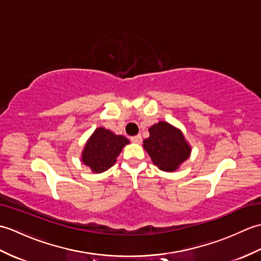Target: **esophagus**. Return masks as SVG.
<instances>
[{
	"mask_svg": "<svg viewBox=\"0 0 261 261\" xmlns=\"http://www.w3.org/2000/svg\"><path fill=\"white\" fill-rule=\"evenodd\" d=\"M131 141L134 142V143H141V141H142V138H141V136H135V137H132L131 138Z\"/></svg>",
	"mask_w": 261,
	"mask_h": 261,
	"instance_id": "obj_1",
	"label": "esophagus"
}]
</instances>
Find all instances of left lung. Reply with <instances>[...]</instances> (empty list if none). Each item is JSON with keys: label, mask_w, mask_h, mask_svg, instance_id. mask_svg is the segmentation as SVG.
Returning <instances> with one entry per match:
<instances>
[{"label": "left lung", "mask_w": 261, "mask_h": 261, "mask_svg": "<svg viewBox=\"0 0 261 261\" xmlns=\"http://www.w3.org/2000/svg\"><path fill=\"white\" fill-rule=\"evenodd\" d=\"M142 147L153 165L167 173L178 169L192 152L181 130L166 121H159L149 127V138L143 140Z\"/></svg>", "instance_id": "8db88e82"}]
</instances>
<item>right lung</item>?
Instances as JSON below:
<instances>
[{"instance_id":"obj_1","label":"right lung","mask_w":261,"mask_h":261,"mask_svg":"<svg viewBox=\"0 0 261 261\" xmlns=\"http://www.w3.org/2000/svg\"><path fill=\"white\" fill-rule=\"evenodd\" d=\"M127 143L130 141L125 137L115 135L111 130L99 126L87 139L81 160L93 173L101 174L112 167Z\"/></svg>"}]
</instances>
